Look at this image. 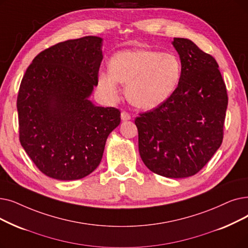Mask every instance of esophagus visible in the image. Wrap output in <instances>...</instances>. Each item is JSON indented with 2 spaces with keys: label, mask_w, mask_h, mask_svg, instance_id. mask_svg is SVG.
Segmentation results:
<instances>
[{
  "label": "esophagus",
  "mask_w": 248,
  "mask_h": 248,
  "mask_svg": "<svg viewBox=\"0 0 248 248\" xmlns=\"http://www.w3.org/2000/svg\"><path fill=\"white\" fill-rule=\"evenodd\" d=\"M121 117L123 121H128V120H131V114L126 111H123L121 114Z\"/></svg>",
  "instance_id": "obj_1"
}]
</instances>
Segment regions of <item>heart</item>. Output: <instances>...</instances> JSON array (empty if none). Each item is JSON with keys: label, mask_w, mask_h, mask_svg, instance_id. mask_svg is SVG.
Wrapping results in <instances>:
<instances>
[{"label": "heart", "mask_w": 248, "mask_h": 248, "mask_svg": "<svg viewBox=\"0 0 248 248\" xmlns=\"http://www.w3.org/2000/svg\"><path fill=\"white\" fill-rule=\"evenodd\" d=\"M110 73L99 76V86L115 98L120 82L126 86V97L133 105L151 109L166 101L181 78V62L171 52L134 49L116 53L109 62Z\"/></svg>", "instance_id": "heart-1"}]
</instances>
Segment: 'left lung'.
<instances>
[{"instance_id":"left-lung-1","label":"left lung","mask_w":248,"mask_h":248,"mask_svg":"<svg viewBox=\"0 0 248 248\" xmlns=\"http://www.w3.org/2000/svg\"><path fill=\"white\" fill-rule=\"evenodd\" d=\"M172 45L181 78L170 97L135 120L139 152L152 172L170 178L197 174L220 148L228 95L219 64L186 38Z\"/></svg>"}]
</instances>
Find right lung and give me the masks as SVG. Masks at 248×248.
<instances>
[{"label":"right lung","mask_w":248,"mask_h":248,"mask_svg":"<svg viewBox=\"0 0 248 248\" xmlns=\"http://www.w3.org/2000/svg\"><path fill=\"white\" fill-rule=\"evenodd\" d=\"M101 45L97 36L60 42L39 52L21 81L19 141L51 178L89 175L100 163L107 137L121 124L120 109L88 99L98 84Z\"/></svg>","instance_id":"obj_1"}]
</instances>
